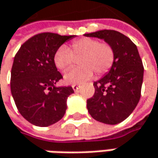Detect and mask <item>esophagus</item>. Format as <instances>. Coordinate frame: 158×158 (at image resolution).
<instances>
[{"instance_id":"34e87169","label":"esophagus","mask_w":158,"mask_h":158,"mask_svg":"<svg viewBox=\"0 0 158 158\" xmlns=\"http://www.w3.org/2000/svg\"><path fill=\"white\" fill-rule=\"evenodd\" d=\"M72 88H73V89H74L75 91H76V90H78L79 89L81 88V86H80V85H78V84H74V85L72 86Z\"/></svg>"}]
</instances>
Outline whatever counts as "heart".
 <instances>
[{
    "mask_svg": "<svg viewBox=\"0 0 158 158\" xmlns=\"http://www.w3.org/2000/svg\"><path fill=\"white\" fill-rule=\"evenodd\" d=\"M79 58L80 67L74 69L64 76L68 84H80L89 80L95 73L101 76L109 71L114 62V52L107 43H99L90 38H82L72 42L69 49L60 46L55 52L53 62L62 71L69 70L75 63V58Z\"/></svg>",
    "mask_w": 158,
    "mask_h": 158,
    "instance_id": "1",
    "label": "heart"
}]
</instances>
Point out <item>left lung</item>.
I'll return each instance as SVG.
<instances>
[{"mask_svg":"<svg viewBox=\"0 0 158 158\" xmlns=\"http://www.w3.org/2000/svg\"><path fill=\"white\" fill-rule=\"evenodd\" d=\"M84 36L104 40L114 52L111 69L93 83L95 93L87 100L89 113L105 124L120 123L135 110L141 98L144 69L137 46L124 34L113 30Z\"/></svg>","mask_w":158,"mask_h":158,"instance_id":"obj_1","label":"left lung"}]
</instances>
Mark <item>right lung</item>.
I'll return each instance as SVG.
<instances>
[{"instance_id": "right-lung-1", "label": "right lung", "mask_w": 158, "mask_h": 158, "mask_svg": "<svg viewBox=\"0 0 158 158\" xmlns=\"http://www.w3.org/2000/svg\"><path fill=\"white\" fill-rule=\"evenodd\" d=\"M75 37L52 32L37 34L16 52L11 69V94L19 112L30 123L48 127L64 116L67 99L74 89L71 86H55L62 76L53 57L60 46Z\"/></svg>"}]
</instances>
